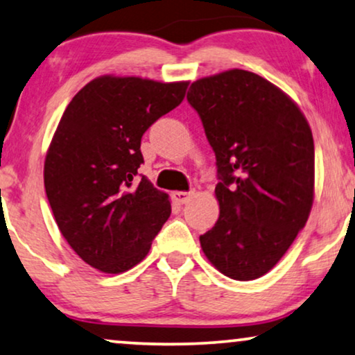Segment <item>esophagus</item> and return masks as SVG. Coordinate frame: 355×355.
Instances as JSON below:
<instances>
[{"label": "esophagus", "instance_id": "1", "mask_svg": "<svg viewBox=\"0 0 355 355\" xmlns=\"http://www.w3.org/2000/svg\"><path fill=\"white\" fill-rule=\"evenodd\" d=\"M191 196H192V192H181V191L173 192L174 202L179 203V205H182V203H186V202L189 200V198H191Z\"/></svg>", "mask_w": 355, "mask_h": 355}]
</instances>
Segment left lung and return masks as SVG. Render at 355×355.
<instances>
[{"instance_id": "obj_1", "label": "left lung", "mask_w": 355, "mask_h": 355, "mask_svg": "<svg viewBox=\"0 0 355 355\" xmlns=\"http://www.w3.org/2000/svg\"><path fill=\"white\" fill-rule=\"evenodd\" d=\"M187 101L200 116L220 179V218L200 236L203 254L232 279L260 278L312 210V130L283 90L244 69L196 80Z\"/></svg>"}]
</instances>
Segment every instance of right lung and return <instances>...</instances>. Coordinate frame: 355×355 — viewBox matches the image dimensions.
Returning a JSON list of instances; mask_svg holds the SVG:
<instances>
[{
  "label": "right lung",
  "mask_w": 355,
  "mask_h": 355,
  "mask_svg": "<svg viewBox=\"0 0 355 355\" xmlns=\"http://www.w3.org/2000/svg\"><path fill=\"white\" fill-rule=\"evenodd\" d=\"M189 82L101 76L77 92L45 158L56 225L85 263L123 273L142 261L171 215L168 193L139 178L140 142L184 100Z\"/></svg>",
  "instance_id": "right-lung-1"
}]
</instances>
